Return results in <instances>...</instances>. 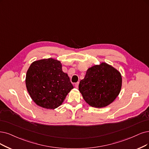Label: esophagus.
<instances>
[{"instance_id":"34e87169","label":"esophagus","mask_w":149,"mask_h":149,"mask_svg":"<svg viewBox=\"0 0 149 149\" xmlns=\"http://www.w3.org/2000/svg\"><path fill=\"white\" fill-rule=\"evenodd\" d=\"M79 85V82H77V83H75V86L76 88H78Z\"/></svg>"}]
</instances>
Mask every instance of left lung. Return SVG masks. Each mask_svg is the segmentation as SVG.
<instances>
[{"label":"left lung","instance_id":"left-lung-1","mask_svg":"<svg viewBox=\"0 0 149 149\" xmlns=\"http://www.w3.org/2000/svg\"><path fill=\"white\" fill-rule=\"evenodd\" d=\"M122 79L120 72L106 63L95 65L86 70L79 90L84 100L93 107L102 108L111 104L118 96Z\"/></svg>","mask_w":149,"mask_h":149}]
</instances>
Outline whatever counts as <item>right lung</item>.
<instances>
[{"label":"right lung","mask_w":149,"mask_h":149,"mask_svg":"<svg viewBox=\"0 0 149 149\" xmlns=\"http://www.w3.org/2000/svg\"><path fill=\"white\" fill-rule=\"evenodd\" d=\"M26 85L33 101L48 109L61 105L74 88L68 74L62 70L61 63L53 58L33 62L27 71Z\"/></svg>","instance_id":"add662e5"}]
</instances>
